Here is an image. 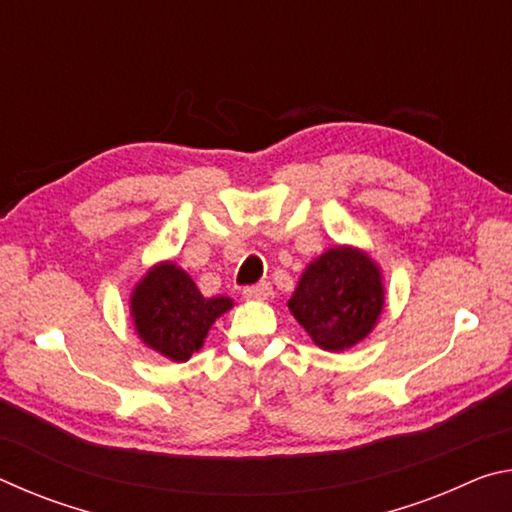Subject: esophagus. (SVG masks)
Returning a JSON list of instances; mask_svg holds the SVG:
<instances>
[{"mask_svg": "<svg viewBox=\"0 0 512 512\" xmlns=\"http://www.w3.org/2000/svg\"><path fill=\"white\" fill-rule=\"evenodd\" d=\"M271 282H259V284H253V287H246L244 289V298H250V300H266L268 296H271Z\"/></svg>", "mask_w": 512, "mask_h": 512, "instance_id": "1", "label": "esophagus"}]
</instances>
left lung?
<instances>
[{
  "label": "left lung",
  "instance_id": "8db88e82",
  "mask_svg": "<svg viewBox=\"0 0 512 512\" xmlns=\"http://www.w3.org/2000/svg\"><path fill=\"white\" fill-rule=\"evenodd\" d=\"M289 309L318 348H352L384 309L381 275L359 250L336 246L307 266Z\"/></svg>",
  "mask_w": 512,
  "mask_h": 512
}]
</instances>
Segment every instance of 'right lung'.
Returning <instances> with one entry per match:
<instances>
[{
  "mask_svg": "<svg viewBox=\"0 0 512 512\" xmlns=\"http://www.w3.org/2000/svg\"><path fill=\"white\" fill-rule=\"evenodd\" d=\"M230 307V298H205L176 264L155 266L131 298L137 334L149 348L173 361H187L201 350L207 329Z\"/></svg>",
  "mask_w": 512,
  "mask_h": 512,
  "instance_id": "add662e5",
  "label": "right lung"
}]
</instances>
